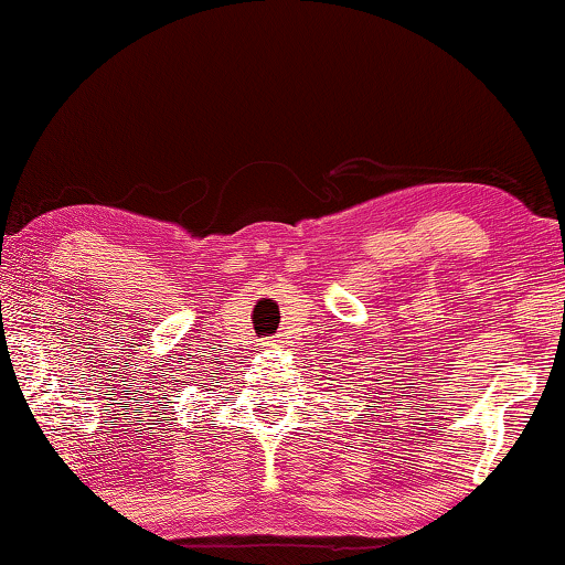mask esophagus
<instances>
[{"label": "esophagus", "mask_w": 565, "mask_h": 565, "mask_svg": "<svg viewBox=\"0 0 565 565\" xmlns=\"http://www.w3.org/2000/svg\"><path fill=\"white\" fill-rule=\"evenodd\" d=\"M263 347H266V349H278V347H284V341H281V339H276V335H274V339H266V341H263Z\"/></svg>", "instance_id": "obj_1"}]
</instances>
